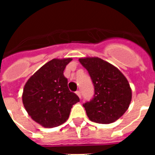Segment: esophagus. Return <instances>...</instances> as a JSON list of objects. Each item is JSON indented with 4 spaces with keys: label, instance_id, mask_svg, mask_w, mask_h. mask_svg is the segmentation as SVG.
<instances>
[{
    "label": "esophagus",
    "instance_id": "34e87169",
    "mask_svg": "<svg viewBox=\"0 0 155 155\" xmlns=\"http://www.w3.org/2000/svg\"><path fill=\"white\" fill-rule=\"evenodd\" d=\"M76 94H78V96L79 97V98H81V91H76Z\"/></svg>",
    "mask_w": 155,
    "mask_h": 155
}]
</instances>
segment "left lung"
Returning <instances> with one entry per match:
<instances>
[{
	"instance_id": "8db88e82",
	"label": "left lung",
	"mask_w": 155,
	"mask_h": 155,
	"mask_svg": "<svg viewBox=\"0 0 155 155\" xmlns=\"http://www.w3.org/2000/svg\"><path fill=\"white\" fill-rule=\"evenodd\" d=\"M94 87L90 102L83 105L87 117L98 124H109L120 119L129 108L132 91L128 81L113 64L98 57L79 59Z\"/></svg>"
}]
</instances>
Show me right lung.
Here are the masks:
<instances>
[{
    "label": "right lung",
    "instance_id": "add662e5",
    "mask_svg": "<svg viewBox=\"0 0 155 155\" xmlns=\"http://www.w3.org/2000/svg\"><path fill=\"white\" fill-rule=\"evenodd\" d=\"M72 58L53 59L41 67L25 84L22 102L35 122L46 128L61 125L73 105L80 101L68 88L64 71Z\"/></svg>",
    "mask_w": 155,
    "mask_h": 155
}]
</instances>
